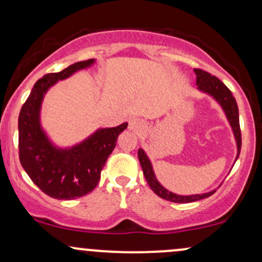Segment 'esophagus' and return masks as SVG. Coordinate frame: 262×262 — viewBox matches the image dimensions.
I'll return each mask as SVG.
<instances>
[{
	"instance_id": "obj_1",
	"label": "esophagus",
	"mask_w": 262,
	"mask_h": 262,
	"mask_svg": "<svg viewBox=\"0 0 262 262\" xmlns=\"http://www.w3.org/2000/svg\"><path fill=\"white\" fill-rule=\"evenodd\" d=\"M128 128L134 133H142L145 129V123L138 118H132L128 123Z\"/></svg>"
}]
</instances>
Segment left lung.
<instances>
[{"instance_id": "obj_1", "label": "left lung", "mask_w": 262, "mask_h": 262, "mask_svg": "<svg viewBox=\"0 0 262 262\" xmlns=\"http://www.w3.org/2000/svg\"><path fill=\"white\" fill-rule=\"evenodd\" d=\"M195 74H196V85L198 89L203 93L209 94L212 98L216 100L220 104V107L223 108L224 113H225L226 118H228L230 125L232 128V133H234L235 140H236V146H237V154L236 159L240 155L241 150V130H240V122H238V108L237 103L235 100L234 96H232L231 91L224 84L219 78H216L215 76H211L208 72L203 70H194ZM138 158H139V163L142 165L143 173L146 179V183L149 184L150 189L153 190L158 196L163 198V199L168 201H173V203H192V201L205 199L209 198L210 195L214 194L216 191V189L214 190L205 192V194H195V195H178L174 192L166 190L165 188L158 182L157 177H155L153 166H151L150 160L146 157L145 151L143 149L138 150ZM235 159V162H236Z\"/></svg>"}]
</instances>
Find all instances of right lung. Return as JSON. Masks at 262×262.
<instances>
[{"mask_svg":"<svg viewBox=\"0 0 262 262\" xmlns=\"http://www.w3.org/2000/svg\"><path fill=\"white\" fill-rule=\"evenodd\" d=\"M96 59L77 62L58 73L46 74L33 85L18 117L19 162L31 180L48 196L72 200L88 194L98 185L100 171L128 123L100 128L71 148H58L41 126L45 94L58 80L91 67Z\"/></svg>","mask_w":262,"mask_h":262,"instance_id":"1","label":"right lung"}]
</instances>
